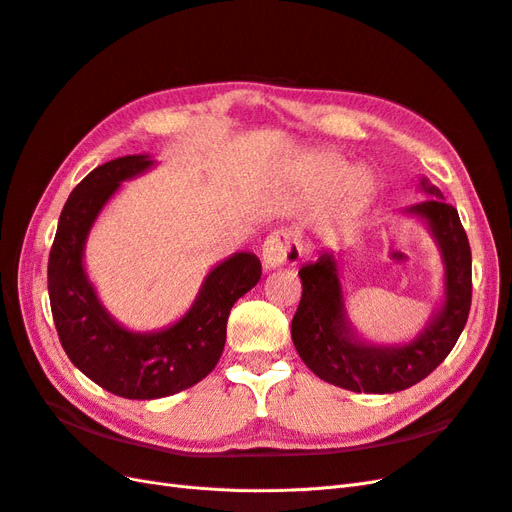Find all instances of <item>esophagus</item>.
<instances>
[{
	"label": "esophagus",
	"instance_id": "obj_1",
	"mask_svg": "<svg viewBox=\"0 0 512 512\" xmlns=\"http://www.w3.org/2000/svg\"><path fill=\"white\" fill-rule=\"evenodd\" d=\"M300 255H302V246L296 238V233H291L287 229L270 233L264 242V248H261V261H264L266 270L294 266L300 261Z\"/></svg>",
	"mask_w": 512,
	"mask_h": 512
}]
</instances>
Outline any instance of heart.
Returning <instances> with one entry per match:
<instances>
[{"mask_svg":"<svg viewBox=\"0 0 512 512\" xmlns=\"http://www.w3.org/2000/svg\"><path fill=\"white\" fill-rule=\"evenodd\" d=\"M306 188L319 197H328L339 191V208L345 214H354L371 201L377 191V180L369 169H352L345 158L324 154L309 163Z\"/></svg>","mask_w":512,"mask_h":512,"instance_id":"heart-1","label":"heart"}]
</instances>
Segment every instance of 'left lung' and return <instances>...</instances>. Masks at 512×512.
Returning a JSON list of instances; mask_svg holds the SVG:
<instances>
[{
    "mask_svg": "<svg viewBox=\"0 0 512 512\" xmlns=\"http://www.w3.org/2000/svg\"><path fill=\"white\" fill-rule=\"evenodd\" d=\"M418 191L429 199L397 214L427 227L440 251L442 298L412 339L375 343L356 330L347 313L341 251L324 248L298 272L302 298L291 319V339L302 362L319 379L352 392L390 394L418 384L455 347L472 304V253L459 212L427 178Z\"/></svg>",
    "mask_w": 512,
    "mask_h": 512,
    "instance_id": "8db88e82",
    "label": "left lung"
}]
</instances>
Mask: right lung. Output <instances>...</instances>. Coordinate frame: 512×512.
<instances>
[{
  "mask_svg": "<svg viewBox=\"0 0 512 512\" xmlns=\"http://www.w3.org/2000/svg\"><path fill=\"white\" fill-rule=\"evenodd\" d=\"M156 167L150 154L120 156L70 193L49 255V298L60 343L94 384L124 399H163L201 382L223 354L231 306L261 279L257 255L238 251L203 276L193 304L160 330H133L102 304L85 270V244L124 182Z\"/></svg>",
  "mask_w": 512,
  "mask_h": 512,
  "instance_id": "right-lung-1",
  "label": "right lung"
}]
</instances>
